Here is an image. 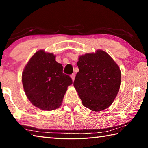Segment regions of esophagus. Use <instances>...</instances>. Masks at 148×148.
<instances>
[{"label":"esophagus","instance_id":"1","mask_svg":"<svg viewBox=\"0 0 148 148\" xmlns=\"http://www.w3.org/2000/svg\"><path fill=\"white\" fill-rule=\"evenodd\" d=\"M71 77L72 78V80H73V81H74V79H75V74H73L71 75Z\"/></svg>","mask_w":148,"mask_h":148}]
</instances>
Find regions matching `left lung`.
Masks as SVG:
<instances>
[{
    "label": "left lung",
    "instance_id": "1",
    "mask_svg": "<svg viewBox=\"0 0 148 148\" xmlns=\"http://www.w3.org/2000/svg\"><path fill=\"white\" fill-rule=\"evenodd\" d=\"M79 71L74 81L82 105L92 111L103 110L110 106L117 95L121 72L105 51L86 53L79 57Z\"/></svg>",
    "mask_w": 148,
    "mask_h": 148
}]
</instances>
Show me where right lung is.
I'll list each match as a JSON object with an SVG mask.
<instances>
[{
    "label": "right lung",
    "mask_w": 148,
    "mask_h": 148,
    "mask_svg": "<svg viewBox=\"0 0 148 148\" xmlns=\"http://www.w3.org/2000/svg\"><path fill=\"white\" fill-rule=\"evenodd\" d=\"M24 90L30 102L44 110L60 106L69 86L73 84L69 75L63 73V67L56 56L40 50L33 55L22 74Z\"/></svg>",
    "instance_id": "1"
}]
</instances>
